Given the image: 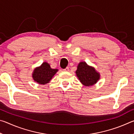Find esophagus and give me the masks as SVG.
Wrapping results in <instances>:
<instances>
[{
	"instance_id": "34e87169",
	"label": "esophagus",
	"mask_w": 134,
	"mask_h": 134,
	"mask_svg": "<svg viewBox=\"0 0 134 134\" xmlns=\"http://www.w3.org/2000/svg\"><path fill=\"white\" fill-rule=\"evenodd\" d=\"M63 71H69V67H66V68H65V69H63Z\"/></svg>"
}]
</instances>
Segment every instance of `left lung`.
<instances>
[{
  "label": "left lung",
  "instance_id": "obj_1",
  "mask_svg": "<svg viewBox=\"0 0 134 134\" xmlns=\"http://www.w3.org/2000/svg\"><path fill=\"white\" fill-rule=\"evenodd\" d=\"M76 76L80 82L85 86H91L100 79V73L94 67L89 66L86 62H80L76 71Z\"/></svg>",
  "mask_w": 134,
  "mask_h": 134
}]
</instances>
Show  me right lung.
Returning a JSON list of instances; mask_svg holds the SVG:
<instances>
[{"label":"right lung","instance_id":"obj_1","mask_svg":"<svg viewBox=\"0 0 134 134\" xmlns=\"http://www.w3.org/2000/svg\"><path fill=\"white\" fill-rule=\"evenodd\" d=\"M57 71L58 69H51L48 63L44 62L40 67H36L34 70L32 78L40 85H46L50 81Z\"/></svg>","mask_w":134,"mask_h":134}]
</instances>
